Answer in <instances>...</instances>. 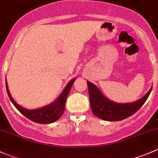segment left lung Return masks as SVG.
Segmentation results:
<instances>
[{
  "mask_svg": "<svg viewBox=\"0 0 158 158\" xmlns=\"http://www.w3.org/2000/svg\"><path fill=\"white\" fill-rule=\"evenodd\" d=\"M92 111L102 120L114 122L127 118L136 112L148 99L151 89L144 96L131 103H116L106 98L96 85L87 82Z\"/></svg>",
  "mask_w": 158,
  "mask_h": 158,
  "instance_id": "left-lung-1",
  "label": "left lung"
}]
</instances>
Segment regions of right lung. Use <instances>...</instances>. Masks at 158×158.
<instances>
[{"instance_id": "obj_1", "label": "right lung", "mask_w": 158, "mask_h": 158, "mask_svg": "<svg viewBox=\"0 0 158 158\" xmlns=\"http://www.w3.org/2000/svg\"><path fill=\"white\" fill-rule=\"evenodd\" d=\"M75 80H76V79L74 78V79L70 81L66 86V88L64 89V90L63 91V92L60 94V96L58 97V98L55 102H53L50 105H48L47 106L33 110L24 109V108L21 107L14 102V100L13 99L10 94V91L8 89L7 82H6V88H7V95H8L10 101L12 102L14 106L17 108V109L21 114H23L25 117H27L30 120L33 121V122H36V123L50 124L58 120L64 112L66 98H67L68 95H69L70 90H71L72 85H73Z\"/></svg>"}]
</instances>
